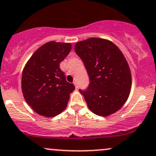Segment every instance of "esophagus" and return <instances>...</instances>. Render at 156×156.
Listing matches in <instances>:
<instances>
[{
	"mask_svg": "<svg viewBox=\"0 0 156 156\" xmlns=\"http://www.w3.org/2000/svg\"><path fill=\"white\" fill-rule=\"evenodd\" d=\"M73 83H74L75 87H76V89H78V83H77L76 81H74V82H73Z\"/></svg>",
	"mask_w": 156,
	"mask_h": 156,
	"instance_id": "obj_1",
	"label": "esophagus"
}]
</instances>
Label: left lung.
Returning a JSON list of instances; mask_svg holds the SVG:
<instances>
[{"mask_svg": "<svg viewBox=\"0 0 156 156\" xmlns=\"http://www.w3.org/2000/svg\"><path fill=\"white\" fill-rule=\"evenodd\" d=\"M75 51L89 77L88 88L79 89L89 108L101 117L117 112L128 100L132 83L130 67L120 50L111 41L93 37L76 43Z\"/></svg>", "mask_w": 156, "mask_h": 156, "instance_id": "obj_1", "label": "left lung"}]
</instances>
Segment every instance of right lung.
I'll use <instances>...</instances> for the list:
<instances>
[{"label":"right lung","mask_w":156,"mask_h":156,"mask_svg":"<svg viewBox=\"0 0 156 156\" xmlns=\"http://www.w3.org/2000/svg\"><path fill=\"white\" fill-rule=\"evenodd\" d=\"M70 43L47 42L34 52L22 74V92L33 110L46 117L59 114L75 89L66 80L59 64L71 51Z\"/></svg>","instance_id":"add662e5"}]
</instances>
